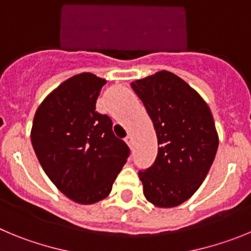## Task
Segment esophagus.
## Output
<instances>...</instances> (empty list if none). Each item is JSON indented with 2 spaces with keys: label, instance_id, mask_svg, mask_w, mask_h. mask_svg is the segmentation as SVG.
<instances>
[{
  "label": "esophagus",
  "instance_id": "34e87169",
  "mask_svg": "<svg viewBox=\"0 0 251 251\" xmlns=\"http://www.w3.org/2000/svg\"><path fill=\"white\" fill-rule=\"evenodd\" d=\"M125 141L127 142L128 146H132V144H134V139H132V136H131V135H127V136H126Z\"/></svg>",
  "mask_w": 251,
  "mask_h": 251
}]
</instances>
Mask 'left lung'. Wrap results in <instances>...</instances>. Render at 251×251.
<instances>
[{
  "label": "left lung",
  "instance_id": "left-lung-1",
  "mask_svg": "<svg viewBox=\"0 0 251 251\" xmlns=\"http://www.w3.org/2000/svg\"><path fill=\"white\" fill-rule=\"evenodd\" d=\"M157 136V156L139 170L144 195L159 207H174L190 198L213 165L219 139L213 115L201 96L173 72L131 82Z\"/></svg>",
  "mask_w": 251,
  "mask_h": 251
}]
</instances>
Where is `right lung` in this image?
Instances as JSON below:
<instances>
[{
  "label": "right lung",
  "mask_w": 251,
  "mask_h": 251,
  "mask_svg": "<svg viewBox=\"0 0 251 251\" xmlns=\"http://www.w3.org/2000/svg\"><path fill=\"white\" fill-rule=\"evenodd\" d=\"M106 83L83 72L62 82L35 114L31 142L36 156L58 190L80 204L109 195L130 149L117 139L112 121L96 111Z\"/></svg>",
  "instance_id": "obj_1"
}]
</instances>
